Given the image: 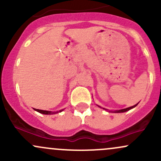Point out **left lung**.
I'll list each match as a JSON object with an SVG mask.
<instances>
[{
  "label": "left lung",
  "instance_id": "obj_1",
  "mask_svg": "<svg viewBox=\"0 0 161 161\" xmlns=\"http://www.w3.org/2000/svg\"><path fill=\"white\" fill-rule=\"evenodd\" d=\"M137 104L134 105V106H132V107H130V108H127L125 109H122V110H116V111H114V113H123V112H125V111H128V110H131V109H132V108H134L136 106H137ZM100 108H101V107H100ZM103 109H104V108H103ZM104 110H106V109H104Z\"/></svg>",
  "mask_w": 161,
  "mask_h": 161
}]
</instances>
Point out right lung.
<instances>
[{"label":"right lung","mask_w":161,"mask_h":161,"mask_svg":"<svg viewBox=\"0 0 161 161\" xmlns=\"http://www.w3.org/2000/svg\"><path fill=\"white\" fill-rule=\"evenodd\" d=\"M35 110H36V111L41 113V114H57L58 112H51V111H47V110H38V109H35ZM62 110H60L59 112H61Z\"/></svg>","instance_id":"add662e5"}]
</instances>
